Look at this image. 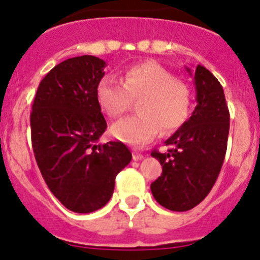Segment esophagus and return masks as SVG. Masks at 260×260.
Returning <instances> with one entry per match:
<instances>
[{
  "label": "esophagus",
  "instance_id": "34e87169",
  "mask_svg": "<svg viewBox=\"0 0 260 260\" xmlns=\"http://www.w3.org/2000/svg\"><path fill=\"white\" fill-rule=\"evenodd\" d=\"M143 158V153H141V152H133V159L135 161H140V159Z\"/></svg>",
  "mask_w": 260,
  "mask_h": 260
}]
</instances>
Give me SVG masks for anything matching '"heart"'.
<instances>
[{"label":"heart","instance_id":"b5f03b06","mask_svg":"<svg viewBox=\"0 0 260 260\" xmlns=\"http://www.w3.org/2000/svg\"><path fill=\"white\" fill-rule=\"evenodd\" d=\"M95 99L111 118L120 117L137 99L138 114L114 123L112 135L128 145L141 146L156 137L159 129L171 133L185 123L191 107V90L158 62L143 61L128 67L120 83L104 77L96 85Z\"/></svg>","mask_w":260,"mask_h":260}]
</instances>
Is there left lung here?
<instances>
[{"label":"left lung","instance_id":"8db88e82","mask_svg":"<svg viewBox=\"0 0 260 260\" xmlns=\"http://www.w3.org/2000/svg\"><path fill=\"white\" fill-rule=\"evenodd\" d=\"M193 81L198 106L192 115L165 142L166 153H151L162 166L161 176L151 183L152 195L172 211L191 210L208 196L226 153L230 114L221 84L201 65Z\"/></svg>","mask_w":260,"mask_h":260}]
</instances>
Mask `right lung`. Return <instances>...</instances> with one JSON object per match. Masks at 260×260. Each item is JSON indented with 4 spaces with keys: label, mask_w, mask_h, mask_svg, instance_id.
I'll return each mask as SVG.
<instances>
[{
    "label": "right lung",
    "mask_w": 260,
    "mask_h": 260,
    "mask_svg": "<svg viewBox=\"0 0 260 260\" xmlns=\"http://www.w3.org/2000/svg\"><path fill=\"white\" fill-rule=\"evenodd\" d=\"M106 61L93 55L64 60L39 85L30 114L36 164L55 198L88 214L113 195L115 176L132 159L122 142L95 145L107 122L95 99Z\"/></svg>",
    "instance_id": "1"
}]
</instances>
